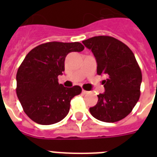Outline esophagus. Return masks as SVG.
<instances>
[{
  "label": "esophagus",
  "instance_id": "esophagus-1",
  "mask_svg": "<svg viewBox=\"0 0 157 157\" xmlns=\"http://www.w3.org/2000/svg\"><path fill=\"white\" fill-rule=\"evenodd\" d=\"M82 93H83L84 94H89L90 92H89V91H87V90H82Z\"/></svg>",
  "mask_w": 157,
  "mask_h": 157
}]
</instances>
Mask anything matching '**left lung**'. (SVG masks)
<instances>
[{
    "label": "left lung",
    "instance_id": "left-lung-1",
    "mask_svg": "<svg viewBox=\"0 0 157 157\" xmlns=\"http://www.w3.org/2000/svg\"><path fill=\"white\" fill-rule=\"evenodd\" d=\"M97 62V74L104 75L105 92L90 108L98 121L117 122L131 112L140 97L142 72L134 53L125 44L108 36H98L82 41Z\"/></svg>",
    "mask_w": 157,
    "mask_h": 157
}]
</instances>
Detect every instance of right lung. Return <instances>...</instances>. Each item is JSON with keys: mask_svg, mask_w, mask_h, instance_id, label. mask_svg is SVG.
Segmentation results:
<instances>
[{"mask_svg": "<svg viewBox=\"0 0 157 157\" xmlns=\"http://www.w3.org/2000/svg\"><path fill=\"white\" fill-rule=\"evenodd\" d=\"M85 49L80 42L52 41L38 45L26 55L17 71L16 93L27 116L40 124H52L63 119L71 98L81 88L59 84L64 71V61L70 52Z\"/></svg>", "mask_w": 157, "mask_h": 157, "instance_id": "right-lung-1", "label": "right lung"}]
</instances>
